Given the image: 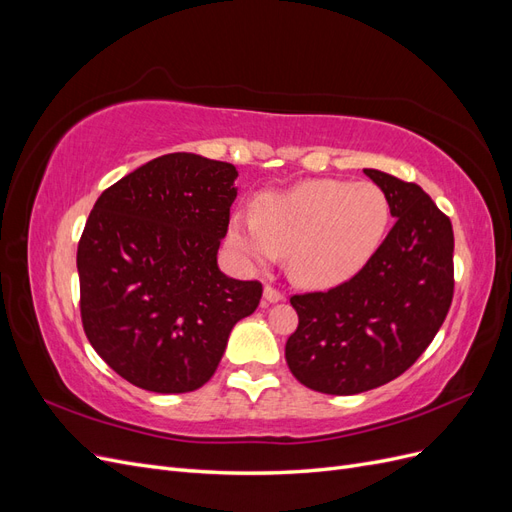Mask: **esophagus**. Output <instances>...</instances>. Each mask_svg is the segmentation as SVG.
I'll return each mask as SVG.
<instances>
[{"label":"esophagus","mask_w":512,"mask_h":512,"mask_svg":"<svg viewBox=\"0 0 512 512\" xmlns=\"http://www.w3.org/2000/svg\"><path fill=\"white\" fill-rule=\"evenodd\" d=\"M265 301H267V303L284 301V292H282V290H277V288H275V286H271V284H267V286H265Z\"/></svg>","instance_id":"esophagus-1"}]
</instances>
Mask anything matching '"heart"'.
Instances as JSON below:
<instances>
[{
    "instance_id": "b5f03b06",
    "label": "heart",
    "mask_w": 512,
    "mask_h": 512,
    "mask_svg": "<svg viewBox=\"0 0 512 512\" xmlns=\"http://www.w3.org/2000/svg\"><path fill=\"white\" fill-rule=\"evenodd\" d=\"M389 224L391 203L380 185L309 179L262 194L254 215L232 213L228 243L252 267L273 265L288 254L294 282L331 288L367 267Z\"/></svg>"
}]
</instances>
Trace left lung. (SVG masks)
Segmentation results:
<instances>
[{
	"mask_svg": "<svg viewBox=\"0 0 512 512\" xmlns=\"http://www.w3.org/2000/svg\"><path fill=\"white\" fill-rule=\"evenodd\" d=\"M395 226L363 271L324 292L290 297L299 327L286 363L307 389L356 395L404 374L440 331L453 301V226L423 192L376 168Z\"/></svg>",
	"mask_w": 512,
	"mask_h": 512,
	"instance_id": "obj_1",
	"label": "left lung"
}]
</instances>
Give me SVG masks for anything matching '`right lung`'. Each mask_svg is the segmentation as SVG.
I'll list each match as a JSON object with an SVG mask.
<instances>
[{
    "label": "right lung",
    "instance_id": "add662e5",
    "mask_svg": "<svg viewBox=\"0 0 512 512\" xmlns=\"http://www.w3.org/2000/svg\"><path fill=\"white\" fill-rule=\"evenodd\" d=\"M237 175L228 162L168 153L113 183L89 213L76 252L83 329L138 389H200L260 303V282L218 267Z\"/></svg>",
    "mask_w": 512,
    "mask_h": 512
}]
</instances>
